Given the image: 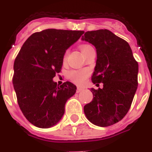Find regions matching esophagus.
I'll use <instances>...</instances> for the list:
<instances>
[{
    "instance_id": "1",
    "label": "esophagus",
    "mask_w": 152,
    "mask_h": 152,
    "mask_svg": "<svg viewBox=\"0 0 152 152\" xmlns=\"http://www.w3.org/2000/svg\"><path fill=\"white\" fill-rule=\"evenodd\" d=\"M83 91V89L82 88V87H77V89H76V92L77 93H80V92H81V91Z\"/></svg>"
}]
</instances>
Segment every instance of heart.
Returning a JSON list of instances; mask_svg holds the SVG:
<instances>
[{"label": "heart", "instance_id": "b5f03b06", "mask_svg": "<svg viewBox=\"0 0 152 152\" xmlns=\"http://www.w3.org/2000/svg\"><path fill=\"white\" fill-rule=\"evenodd\" d=\"M93 48L91 45L89 44H82L80 46V50L82 51V53L83 54V55L86 54V53L90 49ZM66 58H67V52L65 53V55H64V61L66 60ZM89 75V72L87 69H81V70H73V71H71L69 73V77L72 82H74L76 84H83V83L85 82V80L87 79V77Z\"/></svg>", "mask_w": 152, "mask_h": 152}]
</instances>
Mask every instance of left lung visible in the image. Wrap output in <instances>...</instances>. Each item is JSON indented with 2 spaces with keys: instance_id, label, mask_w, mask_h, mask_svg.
Returning <instances> with one entry per match:
<instances>
[{
  "instance_id": "obj_1",
  "label": "left lung",
  "mask_w": 152,
  "mask_h": 152,
  "mask_svg": "<svg viewBox=\"0 0 152 152\" xmlns=\"http://www.w3.org/2000/svg\"><path fill=\"white\" fill-rule=\"evenodd\" d=\"M82 40L95 47L97 61L91 88L93 100L84 106L87 119L98 126L118 123L129 111L137 89L138 63L129 44L108 29L87 31Z\"/></svg>"
}]
</instances>
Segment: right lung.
I'll return each mask as SVG.
<instances>
[{"mask_svg": "<svg viewBox=\"0 0 152 152\" xmlns=\"http://www.w3.org/2000/svg\"><path fill=\"white\" fill-rule=\"evenodd\" d=\"M84 32L48 29L32 34L14 62L13 86L18 105L37 127L56 125L65 113L68 99L76 87L70 82L57 85L53 78L61 72L65 53Z\"/></svg>", "mask_w": 152, "mask_h": 152, "instance_id": "add662e5", "label": "right lung"}]
</instances>
